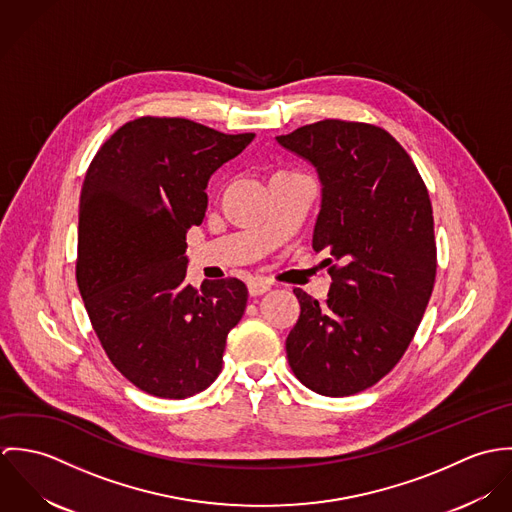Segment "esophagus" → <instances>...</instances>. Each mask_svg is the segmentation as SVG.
<instances>
[{"instance_id":"obj_1","label":"esophagus","mask_w":512,"mask_h":512,"mask_svg":"<svg viewBox=\"0 0 512 512\" xmlns=\"http://www.w3.org/2000/svg\"><path fill=\"white\" fill-rule=\"evenodd\" d=\"M272 290V284L264 278H256L252 282H248V292L250 295H262V293L270 292Z\"/></svg>"}]
</instances>
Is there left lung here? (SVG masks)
<instances>
[{"instance_id":"1","label":"left lung","mask_w":512,"mask_h":512,"mask_svg":"<svg viewBox=\"0 0 512 512\" xmlns=\"http://www.w3.org/2000/svg\"><path fill=\"white\" fill-rule=\"evenodd\" d=\"M276 140L319 173L313 250L329 256L333 280L323 303L293 290L301 313L288 361L309 390L351 396L398 365L432 297L430 195L406 149L378 126L321 120Z\"/></svg>"}]
</instances>
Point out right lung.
I'll list each match as a JSON object with an SVG mask.
<instances>
[{
	"instance_id": "add662e5",
	"label": "right lung",
	"mask_w": 512,
	"mask_h": 512,
	"mask_svg": "<svg viewBox=\"0 0 512 512\" xmlns=\"http://www.w3.org/2000/svg\"><path fill=\"white\" fill-rule=\"evenodd\" d=\"M254 134L142 116L88 165L78 211L76 284L116 366L151 396L181 400L215 382L248 290L236 278L185 284L187 230L207 211V183Z\"/></svg>"
}]
</instances>
